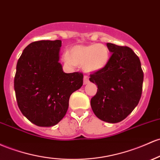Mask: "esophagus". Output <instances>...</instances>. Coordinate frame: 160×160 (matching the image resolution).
<instances>
[{
	"label": "esophagus",
	"instance_id": "esophagus-1",
	"mask_svg": "<svg viewBox=\"0 0 160 160\" xmlns=\"http://www.w3.org/2000/svg\"><path fill=\"white\" fill-rule=\"evenodd\" d=\"M88 83H89L88 77L84 76V77H83V84H84V85H85V84H87Z\"/></svg>",
	"mask_w": 160,
	"mask_h": 160
}]
</instances>
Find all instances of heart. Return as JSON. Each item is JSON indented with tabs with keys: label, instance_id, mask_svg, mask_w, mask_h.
<instances>
[{
	"label": "heart",
	"instance_id": "heart-1",
	"mask_svg": "<svg viewBox=\"0 0 160 160\" xmlns=\"http://www.w3.org/2000/svg\"><path fill=\"white\" fill-rule=\"evenodd\" d=\"M109 50L106 45L92 43L87 45H75L64 54V60L69 65L83 66L87 72L102 69L109 60Z\"/></svg>",
	"mask_w": 160,
	"mask_h": 160
}]
</instances>
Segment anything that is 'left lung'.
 I'll return each instance as SVG.
<instances>
[{
	"label": "left lung",
	"instance_id": "left-lung-1",
	"mask_svg": "<svg viewBox=\"0 0 160 160\" xmlns=\"http://www.w3.org/2000/svg\"><path fill=\"white\" fill-rule=\"evenodd\" d=\"M112 54L102 69L90 74L98 86L90 105L96 116L108 123L122 122L138 106L142 94L143 72L139 58L128 46L107 43Z\"/></svg>",
	"mask_w": 160,
	"mask_h": 160
}]
</instances>
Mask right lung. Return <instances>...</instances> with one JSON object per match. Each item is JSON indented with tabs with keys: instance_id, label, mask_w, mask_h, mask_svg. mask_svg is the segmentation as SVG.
Here are the masks:
<instances>
[{
	"instance_id": "1",
	"label": "right lung",
	"mask_w": 160,
	"mask_h": 160,
	"mask_svg": "<svg viewBox=\"0 0 160 160\" xmlns=\"http://www.w3.org/2000/svg\"><path fill=\"white\" fill-rule=\"evenodd\" d=\"M61 40L33 42L17 61L14 90L22 115L39 127L57 124L69 106L71 95L83 85L82 73H66L59 63Z\"/></svg>"
}]
</instances>
